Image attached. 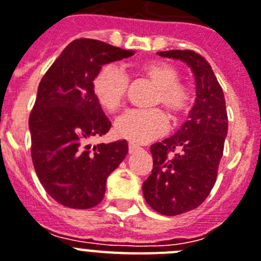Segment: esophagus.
I'll return each mask as SVG.
<instances>
[{"mask_svg":"<svg viewBox=\"0 0 261 261\" xmlns=\"http://www.w3.org/2000/svg\"><path fill=\"white\" fill-rule=\"evenodd\" d=\"M128 149H129V153H135L136 150H139L140 149V146L137 145V144H129L128 145Z\"/></svg>","mask_w":261,"mask_h":261,"instance_id":"esophagus-1","label":"esophagus"}]
</instances>
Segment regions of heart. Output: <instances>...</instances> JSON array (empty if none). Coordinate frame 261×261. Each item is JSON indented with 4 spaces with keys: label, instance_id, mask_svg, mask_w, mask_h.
Masks as SVG:
<instances>
[{
    "label": "heart",
    "instance_id": "1",
    "mask_svg": "<svg viewBox=\"0 0 261 261\" xmlns=\"http://www.w3.org/2000/svg\"><path fill=\"white\" fill-rule=\"evenodd\" d=\"M141 73L156 85L152 104H161L172 116L182 115L192 105V92L180 83V73L168 62H149ZM129 79L121 68L107 65L97 73L93 92L97 101L108 112L118 111L125 100ZM116 135L133 143H148L168 130V118L159 108L129 109L115 122Z\"/></svg>",
    "mask_w": 261,
    "mask_h": 261
}]
</instances>
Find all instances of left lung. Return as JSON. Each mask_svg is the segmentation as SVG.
Wrapping results in <instances>:
<instances>
[{
    "label": "left lung",
    "mask_w": 261,
    "mask_h": 261,
    "mask_svg": "<svg viewBox=\"0 0 261 261\" xmlns=\"http://www.w3.org/2000/svg\"><path fill=\"white\" fill-rule=\"evenodd\" d=\"M161 57L181 60L196 81V104L177 132L150 146L152 173L143 184L148 205L165 216H176L204 203L216 182L228 132L223 89L210 62L193 50H168Z\"/></svg>",
    "instance_id": "obj_1"
}]
</instances>
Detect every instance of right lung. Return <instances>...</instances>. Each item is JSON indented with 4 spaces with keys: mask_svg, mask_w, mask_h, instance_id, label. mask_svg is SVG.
I'll return each mask as SVG.
<instances>
[{
    "mask_svg": "<svg viewBox=\"0 0 261 261\" xmlns=\"http://www.w3.org/2000/svg\"><path fill=\"white\" fill-rule=\"evenodd\" d=\"M135 55L92 38H79L61 51L40 81L29 116L30 153L37 177L51 199L74 210L98 205L108 176L126 153V140L98 144L112 124L93 92L101 66Z\"/></svg>",
    "mask_w": 261,
    "mask_h": 261,
    "instance_id": "obj_1",
    "label": "right lung"
}]
</instances>
